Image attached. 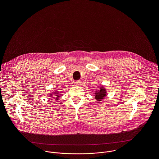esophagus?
Returning a JSON list of instances; mask_svg holds the SVG:
<instances>
[{
    "label": "esophagus",
    "instance_id": "34e87169",
    "mask_svg": "<svg viewBox=\"0 0 159 159\" xmlns=\"http://www.w3.org/2000/svg\"><path fill=\"white\" fill-rule=\"evenodd\" d=\"M74 84H75L76 86H79V85H80V82L79 80L75 81V82H74Z\"/></svg>",
    "mask_w": 159,
    "mask_h": 159
}]
</instances>
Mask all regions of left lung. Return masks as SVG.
Listing matches in <instances>:
<instances>
[{
	"label": "left lung",
	"instance_id": "obj_1",
	"mask_svg": "<svg viewBox=\"0 0 159 159\" xmlns=\"http://www.w3.org/2000/svg\"><path fill=\"white\" fill-rule=\"evenodd\" d=\"M106 94H107L106 89L103 86L100 87L99 90L94 93L96 100H97V101H102L103 99L105 98Z\"/></svg>",
	"mask_w": 159,
	"mask_h": 159
}]
</instances>
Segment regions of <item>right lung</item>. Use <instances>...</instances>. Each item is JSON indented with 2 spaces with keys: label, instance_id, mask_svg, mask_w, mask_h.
<instances>
[{
  "label": "right lung",
  "instance_id": "obj_1",
  "mask_svg": "<svg viewBox=\"0 0 159 159\" xmlns=\"http://www.w3.org/2000/svg\"><path fill=\"white\" fill-rule=\"evenodd\" d=\"M60 91L59 90H55L54 92H52L51 94H50V97H52V96H53V95H55V97H54L55 98V99L57 101V100H58V99H59V98H60Z\"/></svg>",
  "mask_w": 159,
  "mask_h": 159
}]
</instances>
